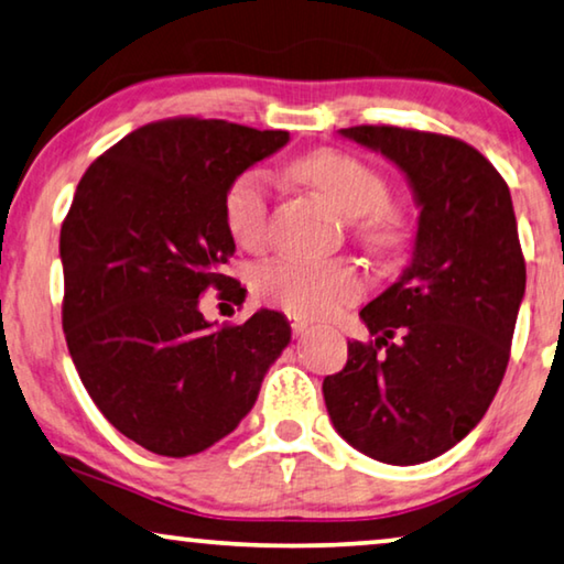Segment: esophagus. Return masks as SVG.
Here are the masks:
<instances>
[{"label": "esophagus", "instance_id": "obj_1", "mask_svg": "<svg viewBox=\"0 0 564 564\" xmlns=\"http://www.w3.org/2000/svg\"><path fill=\"white\" fill-rule=\"evenodd\" d=\"M291 329H293V334L301 336V334H306V332H308V324L304 322V318H296V316H293V318H291Z\"/></svg>", "mask_w": 564, "mask_h": 564}]
</instances>
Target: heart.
<instances>
[{
    "label": "heart",
    "mask_w": 564,
    "mask_h": 564,
    "mask_svg": "<svg viewBox=\"0 0 564 564\" xmlns=\"http://www.w3.org/2000/svg\"><path fill=\"white\" fill-rule=\"evenodd\" d=\"M291 172L316 189L349 220L355 235L377 253H392L405 242V220L388 202V184L362 159L344 151L322 149L293 162ZM225 225L238 246H263L271 213V192L263 172L235 176L223 202ZM365 273L349 260L279 258L256 273V293L265 304L296 318H326L365 293Z\"/></svg>",
    "instance_id": "1"
}]
</instances>
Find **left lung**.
I'll return each mask as SVG.
<instances>
[{
  "instance_id": "8db88e82",
  "label": "left lung",
  "mask_w": 564,
  "mask_h": 564,
  "mask_svg": "<svg viewBox=\"0 0 564 564\" xmlns=\"http://www.w3.org/2000/svg\"><path fill=\"white\" fill-rule=\"evenodd\" d=\"M339 133L405 174L420 215L405 271L359 311L375 344L349 341L347 367L324 380L326 410L365 456L425 464L474 431L507 372L527 285L514 205L464 141L398 126Z\"/></svg>"
}]
</instances>
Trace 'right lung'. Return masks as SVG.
Instances as JSON below:
<instances>
[{"label": "right lung", "mask_w": 564, "mask_h": 564, "mask_svg": "<svg viewBox=\"0 0 564 564\" xmlns=\"http://www.w3.org/2000/svg\"><path fill=\"white\" fill-rule=\"evenodd\" d=\"M289 139L217 119L147 123L75 189L61 230L67 349L108 423L156 456H195L230 435L289 347L281 311L223 329L199 311L207 289L246 301L225 275V192Z\"/></svg>", "instance_id": "1"}]
</instances>
